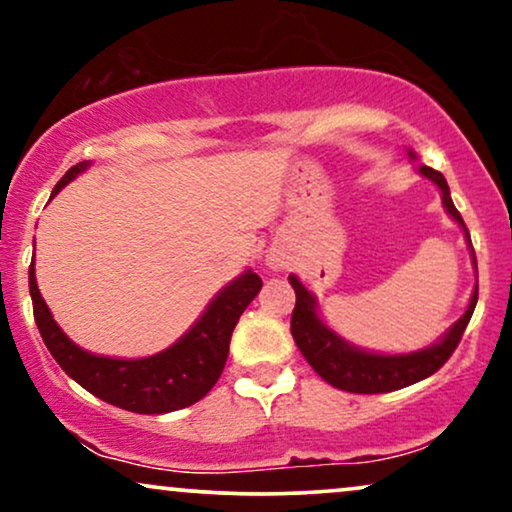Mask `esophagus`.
<instances>
[{
	"instance_id": "esophagus-1",
	"label": "esophagus",
	"mask_w": 512,
	"mask_h": 512,
	"mask_svg": "<svg viewBox=\"0 0 512 512\" xmlns=\"http://www.w3.org/2000/svg\"><path fill=\"white\" fill-rule=\"evenodd\" d=\"M268 266L270 268H280V266H285V261H280V258L273 254V256H268Z\"/></svg>"
}]
</instances>
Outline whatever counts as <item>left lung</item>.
Listing matches in <instances>:
<instances>
[{"label":"left lung","mask_w":512,"mask_h":512,"mask_svg":"<svg viewBox=\"0 0 512 512\" xmlns=\"http://www.w3.org/2000/svg\"><path fill=\"white\" fill-rule=\"evenodd\" d=\"M410 156H413V151H410ZM420 173L439 187L446 213L463 227L472 249L470 232L468 227H465L463 218H460L458 208L453 206L449 185H446L444 175L430 166H420ZM472 256H475V251H472ZM289 282H292L296 294V306L292 311V337L296 346H299L306 361L311 363V368L318 372L327 384H332V387L342 391H351V394H387V391L403 389L408 387V384H415L425 380V377L434 375L441 365L449 361L451 353L456 351L460 337H463L465 327L470 323L472 311H475L477 306L475 287L468 311H465L463 318L441 337V342L430 346V349H422L415 353L384 356V353H370L344 342L337 332H332L330 327L318 318V313H315V296L301 285L299 277L289 275Z\"/></svg>","instance_id":"1"}]
</instances>
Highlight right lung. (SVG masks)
I'll list each match as a JSON object with an SVG mask.
<instances>
[{
  "label": "right lung",
  "instance_id": "add662e5",
  "mask_svg": "<svg viewBox=\"0 0 512 512\" xmlns=\"http://www.w3.org/2000/svg\"><path fill=\"white\" fill-rule=\"evenodd\" d=\"M87 166L90 163L82 161L68 170L56 182L52 197L73 178H78ZM28 282L37 330L61 370L97 399L142 415L170 413V410L187 408L204 399L225 368L230 337L239 315L263 287L261 277L246 270L208 304L204 315L185 337H180L173 346L156 356L125 361V358L94 356V353L75 346L61 332L44 304L33 266L28 270Z\"/></svg>",
  "mask_w": 512,
  "mask_h": 512
}]
</instances>
